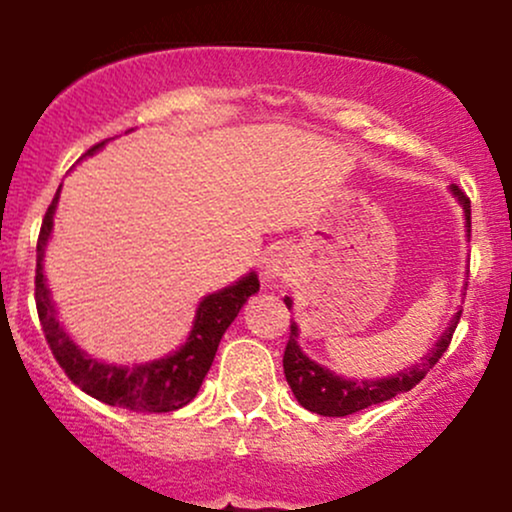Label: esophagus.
<instances>
[{
  "mask_svg": "<svg viewBox=\"0 0 512 512\" xmlns=\"http://www.w3.org/2000/svg\"><path fill=\"white\" fill-rule=\"evenodd\" d=\"M293 272V257L288 255L286 250L274 248L264 257L262 262V276L264 281H274V279H286Z\"/></svg>",
  "mask_w": 512,
  "mask_h": 512,
  "instance_id": "obj_1",
  "label": "esophagus"
}]
</instances>
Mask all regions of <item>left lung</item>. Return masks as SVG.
Masks as SVG:
<instances>
[{
  "mask_svg": "<svg viewBox=\"0 0 512 512\" xmlns=\"http://www.w3.org/2000/svg\"><path fill=\"white\" fill-rule=\"evenodd\" d=\"M451 193L458 205L463 207L465 217V236L470 238V200H467L463 190L458 186H451ZM467 286V283H465ZM283 303L288 305V310L293 307V300L283 298ZM463 310H458L448 322L446 331L439 336V341L434 343L432 350H427V355L420 357V362L408 369H400V372L391 374V377L381 379H348L336 374L334 369L319 365L312 357L305 355V350L300 348L298 338L300 329L298 324H291V336H288L286 350H283V374H286L288 386H291L293 396L298 398V403L305 410L317 412L324 417H346L353 412H360L369 408V405L384 403V400L396 398L398 393H405L415 389L420 381L427 377V372L432 369L439 357L446 353L448 343H451L455 326L460 322Z\"/></svg>",
  "mask_w": 512,
  "mask_h": 512,
  "instance_id": "obj_1",
  "label": "left lung"
}]
</instances>
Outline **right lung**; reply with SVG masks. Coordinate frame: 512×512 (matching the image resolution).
<instances>
[{"label": "right lung", "instance_id": "1", "mask_svg": "<svg viewBox=\"0 0 512 512\" xmlns=\"http://www.w3.org/2000/svg\"><path fill=\"white\" fill-rule=\"evenodd\" d=\"M100 147H104V143L85 152V157L95 155ZM59 193L61 186L47 209L45 219H42L38 269H35V303H38L42 331H45L54 357L73 384L80 386V391L107 405H119V408L135 412H174L183 408L200 391L202 381H205L214 362V355H217L221 336L238 317L240 307L248 303L250 295L260 291V279L255 272H248L238 281H233L231 286L205 295L195 310L188 338L174 353L150 362H135V365H114V362L95 360L73 341L64 324L59 322L57 307H54L45 279V267H42L47 243L52 240Z\"/></svg>", "mask_w": 512, "mask_h": 512}]
</instances>
